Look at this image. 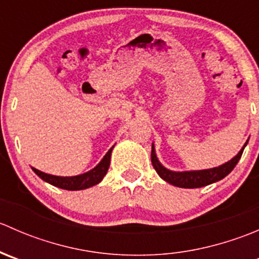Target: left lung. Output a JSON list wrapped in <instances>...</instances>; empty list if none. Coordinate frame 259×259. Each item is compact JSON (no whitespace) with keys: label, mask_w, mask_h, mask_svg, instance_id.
<instances>
[{"label":"left lung","mask_w":259,"mask_h":259,"mask_svg":"<svg viewBox=\"0 0 259 259\" xmlns=\"http://www.w3.org/2000/svg\"><path fill=\"white\" fill-rule=\"evenodd\" d=\"M247 143L248 140L245 142V144L243 145L241 150H239V153L237 154L234 158H232L231 160L227 161V163L211 169L189 171H173L161 165V163L158 160V158H156L155 148H154L153 144L151 145V164H153L154 169H155L156 173L159 174V177H160L161 179L165 180V182H168L169 184L176 185V187L179 188H202L205 187V185L211 184V183L218 182V180L223 179L224 177L228 176V174L233 170L234 166L237 165L239 159H241L243 150H244Z\"/></svg>","instance_id":"left-lung-1"}]
</instances>
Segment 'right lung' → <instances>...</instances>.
<instances>
[{
	"instance_id": "1",
	"label": "right lung",
	"mask_w": 259,
	"mask_h": 259,
	"mask_svg": "<svg viewBox=\"0 0 259 259\" xmlns=\"http://www.w3.org/2000/svg\"><path fill=\"white\" fill-rule=\"evenodd\" d=\"M113 148H110V150L105 154V156L101 159V161L95 166V168L86 171V173L80 174V176L57 177V176H51V174H46L44 173V171L37 170V169L35 168H32V170L35 171L41 179L50 183V184L54 185V187L61 188V189H66V190H82V189H86V188H90V187H94V185L99 184V183L103 180L104 177L106 176L109 165H110V158H111V151H113Z\"/></svg>"
}]
</instances>
